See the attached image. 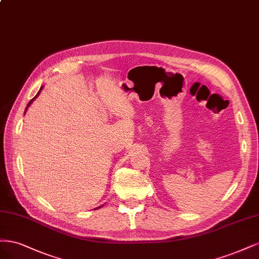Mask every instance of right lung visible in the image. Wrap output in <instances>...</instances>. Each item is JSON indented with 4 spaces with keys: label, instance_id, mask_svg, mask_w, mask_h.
Instances as JSON below:
<instances>
[{
    "label": "right lung",
    "instance_id": "add662e5",
    "mask_svg": "<svg viewBox=\"0 0 259 259\" xmlns=\"http://www.w3.org/2000/svg\"><path fill=\"white\" fill-rule=\"evenodd\" d=\"M41 90H43V86H41V87L39 88V90H38V93L36 94V96H35L34 98H33V99L31 100V101H30V102L28 103V105H27V107H26V110H24V114H26V112H27V110H28V107H29V106H30V105L32 104V102H33V101H34V100H35V99H36V98H37V97L39 96V94H40V91H41ZM99 207H100V206H99ZM97 208H98V207H97Z\"/></svg>",
    "mask_w": 259,
    "mask_h": 259
}]
</instances>
